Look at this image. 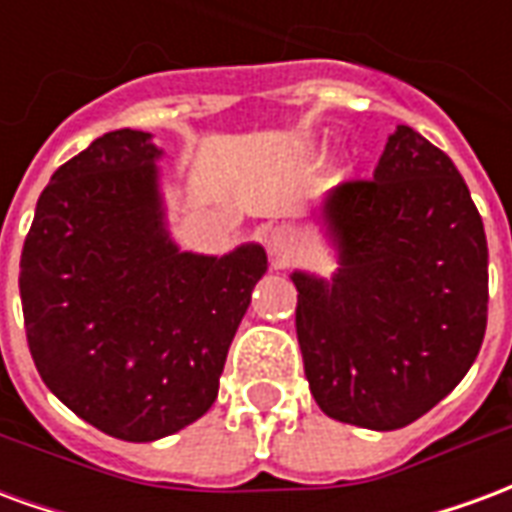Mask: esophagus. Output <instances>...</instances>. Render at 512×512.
<instances>
[{
	"mask_svg": "<svg viewBox=\"0 0 512 512\" xmlns=\"http://www.w3.org/2000/svg\"><path fill=\"white\" fill-rule=\"evenodd\" d=\"M266 249L274 263H288L293 252H296V233L285 224L271 227L266 233Z\"/></svg>",
	"mask_w": 512,
	"mask_h": 512,
	"instance_id": "esophagus-1",
	"label": "esophagus"
}]
</instances>
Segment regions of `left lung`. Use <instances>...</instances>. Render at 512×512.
Wrapping results in <instances>:
<instances>
[{
  "label": "left lung",
  "mask_w": 512,
  "mask_h": 512,
  "mask_svg": "<svg viewBox=\"0 0 512 512\" xmlns=\"http://www.w3.org/2000/svg\"><path fill=\"white\" fill-rule=\"evenodd\" d=\"M337 271H293L296 334L326 417L397 430L469 373L488 321V244L447 153L414 128L389 134L373 180L312 208Z\"/></svg>",
  "instance_id": "left-lung-1"
}]
</instances>
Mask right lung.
<instances>
[{"label": "right lung", "instance_id": "obj_1", "mask_svg": "<svg viewBox=\"0 0 512 512\" xmlns=\"http://www.w3.org/2000/svg\"><path fill=\"white\" fill-rule=\"evenodd\" d=\"M145 131H109L43 189L21 252L27 343L43 384L93 428L156 441L200 419L266 249L183 252Z\"/></svg>", "mask_w": 512, "mask_h": 512}]
</instances>
